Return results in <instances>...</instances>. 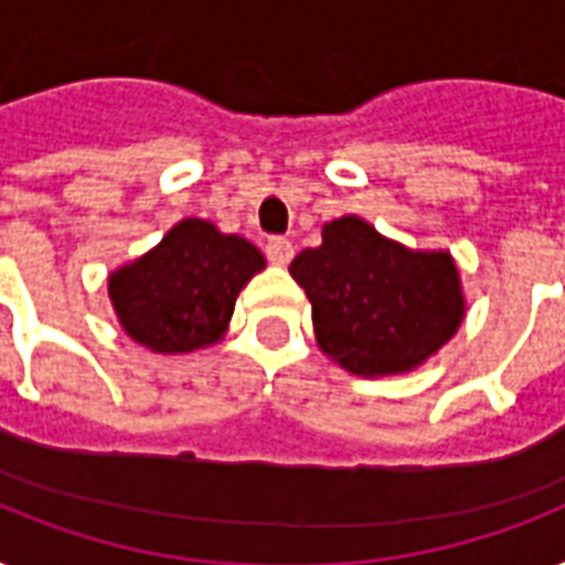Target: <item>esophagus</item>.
<instances>
[{"instance_id":"esophagus-1","label":"esophagus","mask_w":565,"mask_h":565,"mask_svg":"<svg viewBox=\"0 0 565 565\" xmlns=\"http://www.w3.org/2000/svg\"><path fill=\"white\" fill-rule=\"evenodd\" d=\"M292 255H296V248H292V243L287 237L266 239V257H269L275 266H287L292 260Z\"/></svg>"}]
</instances>
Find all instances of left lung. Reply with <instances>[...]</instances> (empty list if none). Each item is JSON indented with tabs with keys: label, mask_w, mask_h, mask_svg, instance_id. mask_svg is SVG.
<instances>
[{
	"label": "left lung",
	"mask_w": 565,
	"mask_h": 565,
	"mask_svg": "<svg viewBox=\"0 0 565 565\" xmlns=\"http://www.w3.org/2000/svg\"><path fill=\"white\" fill-rule=\"evenodd\" d=\"M331 361L361 377L419 370L466 317L460 269L446 248H407L361 216L322 225V246L290 264Z\"/></svg>",
	"instance_id": "obj_1"
}]
</instances>
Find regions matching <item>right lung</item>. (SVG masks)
Listing matches in <instances>:
<instances>
[{"label":"right lung","instance_id":"right-lung-1","mask_svg":"<svg viewBox=\"0 0 565 565\" xmlns=\"http://www.w3.org/2000/svg\"><path fill=\"white\" fill-rule=\"evenodd\" d=\"M266 269L246 237L213 222H175L163 239L108 275V296L135 343L158 354H190L220 343L239 290Z\"/></svg>","mask_w":565,"mask_h":565}]
</instances>
